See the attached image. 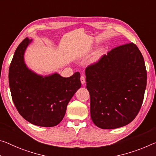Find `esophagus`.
Wrapping results in <instances>:
<instances>
[{
  "mask_svg": "<svg viewBox=\"0 0 156 156\" xmlns=\"http://www.w3.org/2000/svg\"><path fill=\"white\" fill-rule=\"evenodd\" d=\"M80 82H81V83H82V85H84V84L85 83V78L84 76H81Z\"/></svg>",
  "mask_w": 156,
  "mask_h": 156,
  "instance_id": "1",
  "label": "esophagus"
}]
</instances>
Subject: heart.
<instances>
[{"mask_svg": "<svg viewBox=\"0 0 156 156\" xmlns=\"http://www.w3.org/2000/svg\"><path fill=\"white\" fill-rule=\"evenodd\" d=\"M103 53H104V48H101L99 51H98L96 54L95 55V56L94 57V58L91 60V63H96L98 62V61L100 60V59L102 58V56L103 55Z\"/></svg>", "mask_w": 156, "mask_h": 156, "instance_id": "b5f03b06", "label": "heart"}]
</instances>
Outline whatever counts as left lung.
<instances>
[{
	"instance_id": "1",
	"label": "left lung",
	"mask_w": 156,
	"mask_h": 156,
	"mask_svg": "<svg viewBox=\"0 0 156 156\" xmlns=\"http://www.w3.org/2000/svg\"><path fill=\"white\" fill-rule=\"evenodd\" d=\"M94 123L103 129L128 124L142 106L147 87L143 56L133 43L113 48L85 70Z\"/></svg>"
}]
</instances>
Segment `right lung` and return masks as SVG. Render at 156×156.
I'll return each instance as SVG.
<instances>
[{"instance_id": "1", "label": "right lung", "mask_w": 156, "mask_h": 156, "mask_svg": "<svg viewBox=\"0 0 156 156\" xmlns=\"http://www.w3.org/2000/svg\"><path fill=\"white\" fill-rule=\"evenodd\" d=\"M33 40L26 37L17 47L9 69L12 98L19 113L32 124L53 127L62 120L69 101L81 87L80 74L69 78L58 73L43 76L27 66L24 55Z\"/></svg>"}]
</instances>
